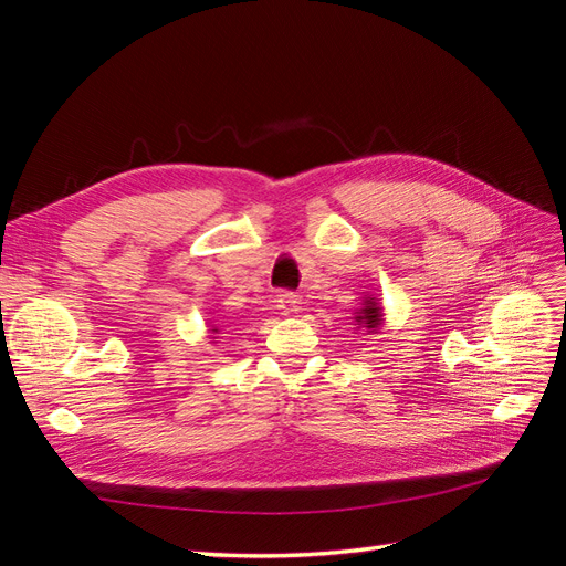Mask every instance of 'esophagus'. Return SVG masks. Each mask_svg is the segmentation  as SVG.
<instances>
[{"instance_id": "34e87169", "label": "esophagus", "mask_w": 566, "mask_h": 566, "mask_svg": "<svg viewBox=\"0 0 566 566\" xmlns=\"http://www.w3.org/2000/svg\"><path fill=\"white\" fill-rule=\"evenodd\" d=\"M276 306L283 314H295L300 310V297L293 293H281L276 297Z\"/></svg>"}]
</instances>
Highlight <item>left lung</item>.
Returning a JSON list of instances; mask_svg holds the SVG:
<instances>
[{
  "label": "left lung",
  "instance_id": "8db88e82",
  "mask_svg": "<svg viewBox=\"0 0 566 566\" xmlns=\"http://www.w3.org/2000/svg\"><path fill=\"white\" fill-rule=\"evenodd\" d=\"M354 325L356 331L364 328L366 333H380L382 325H385V310L382 304L378 302V297L366 295L361 300V306L354 312Z\"/></svg>",
  "mask_w": 566,
  "mask_h": 566
}]
</instances>
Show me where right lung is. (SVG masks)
Returning a JSON list of instances; mask_svg holds the SVG:
<instances>
[{
	"label": "right lung",
	"instance_id": "add662e5",
	"mask_svg": "<svg viewBox=\"0 0 566 566\" xmlns=\"http://www.w3.org/2000/svg\"><path fill=\"white\" fill-rule=\"evenodd\" d=\"M212 333H219V331H217V328H214V325H212Z\"/></svg>",
	"mask_w": 566,
	"mask_h": 566
}]
</instances>
